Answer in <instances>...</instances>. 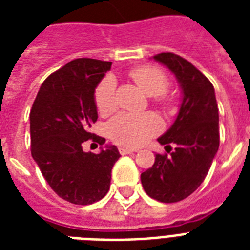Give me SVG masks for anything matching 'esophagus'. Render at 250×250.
<instances>
[{
    "label": "esophagus",
    "instance_id": "34e87169",
    "mask_svg": "<svg viewBox=\"0 0 250 250\" xmlns=\"http://www.w3.org/2000/svg\"><path fill=\"white\" fill-rule=\"evenodd\" d=\"M133 152H135L133 149L125 148V146H121V148H119V153H121L122 156H125V154H131V153Z\"/></svg>",
    "mask_w": 250,
    "mask_h": 250
}]
</instances>
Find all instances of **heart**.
I'll return each mask as SVG.
<instances>
[{
  "label": "heart",
  "instance_id": "b5f03b06",
  "mask_svg": "<svg viewBox=\"0 0 250 250\" xmlns=\"http://www.w3.org/2000/svg\"><path fill=\"white\" fill-rule=\"evenodd\" d=\"M143 92L153 96L154 101L164 109H170L174 102L172 96L167 93L168 79L161 68L154 66H137L128 72ZM94 104L101 115H109L117 109L115 79L105 76L94 90ZM161 121L152 113H122L107 123V135L114 143L125 146H139L161 131Z\"/></svg>",
  "mask_w": 250,
  "mask_h": 250
}]
</instances>
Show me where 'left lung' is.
Segmentation results:
<instances>
[{
    "label": "left lung",
    "instance_id": "1",
    "mask_svg": "<svg viewBox=\"0 0 250 250\" xmlns=\"http://www.w3.org/2000/svg\"><path fill=\"white\" fill-rule=\"evenodd\" d=\"M174 72L183 101L174 125L158 143L167 153L156 154L154 165L141 174V184L157 201H182L201 186L219 148V115L210 80L193 64L174 53L153 57Z\"/></svg>",
    "mask_w": 250,
    "mask_h": 250
}]
</instances>
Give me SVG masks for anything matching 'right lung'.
<instances>
[{
	"instance_id": "1",
	"label": "right lung",
	"mask_w": 250,
	"mask_h": 250,
	"mask_svg": "<svg viewBox=\"0 0 250 250\" xmlns=\"http://www.w3.org/2000/svg\"><path fill=\"white\" fill-rule=\"evenodd\" d=\"M110 67L111 62L92 58L68 62L41 84L29 113L33 160L50 188L75 205L105 197L111 168L121 157L117 146L98 154L83 150L88 140L105 144L89 128L97 121L94 89Z\"/></svg>"
}]
</instances>
